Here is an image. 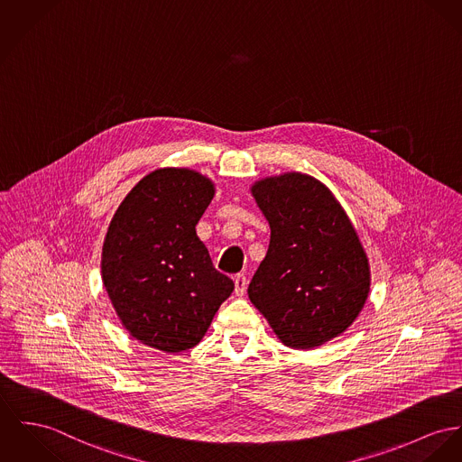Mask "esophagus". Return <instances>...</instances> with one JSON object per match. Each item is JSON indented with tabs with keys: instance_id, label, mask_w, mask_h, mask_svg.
<instances>
[{
	"instance_id": "esophagus-1",
	"label": "esophagus",
	"mask_w": 462,
	"mask_h": 462,
	"mask_svg": "<svg viewBox=\"0 0 462 462\" xmlns=\"http://www.w3.org/2000/svg\"><path fill=\"white\" fill-rule=\"evenodd\" d=\"M234 283H236V295H245V291H246V284H248V280H246V276L245 274H237L236 278H234Z\"/></svg>"
}]
</instances>
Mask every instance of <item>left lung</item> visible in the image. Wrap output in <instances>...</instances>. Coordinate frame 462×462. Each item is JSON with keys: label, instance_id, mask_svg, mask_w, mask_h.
Instances as JSON below:
<instances>
[{"label": "left lung", "instance_id": "1", "mask_svg": "<svg viewBox=\"0 0 462 462\" xmlns=\"http://www.w3.org/2000/svg\"><path fill=\"white\" fill-rule=\"evenodd\" d=\"M251 193L271 225L249 300L290 348L310 350L345 332L369 293V263L356 228L319 180L291 172Z\"/></svg>", "mask_w": 462, "mask_h": 462}]
</instances>
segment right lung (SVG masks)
Masks as SVG:
<instances>
[{
	"mask_svg": "<svg viewBox=\"0 0 462 462\" xmlns=\"http://www.w3.org/2000/svg\"><path fill=\"white\" fill-rule=\"evenodd\" d=\"M213 182L188 169L151 172L114 214L102 251L106 293L125 328L167 354L193 348L234 282L214 269L197 223Z\"/></svg>",
	"mask_w": 462,
	"mask_h": 462,
	"instance_id": "right-lung-1",
	"label": "right lung"
}]
</instances>
